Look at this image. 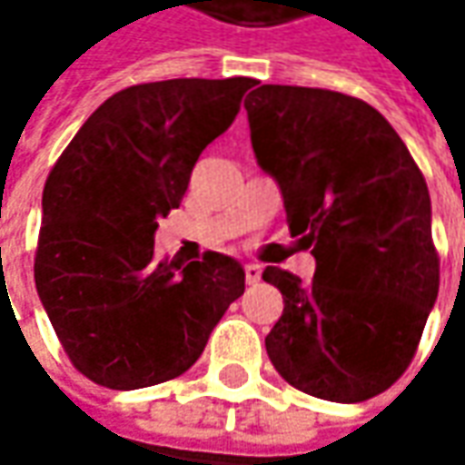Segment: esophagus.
Returning <instances> with one entry per match:
<instances>
[{"label":"esophagus","mask_w":465,"mask_h":465,"mask_svg":"<svg viewBox=\"0 0 465 465\" xmlns=\"http://www.w3.org/2000/svg\"><path fill=\"white\" fill-rule=\"evenodd\" d=\"M245 282H248V284H256V282H261L259 263H245Z\"/></svg>","instance_id":"obj_1"}]
</instances>
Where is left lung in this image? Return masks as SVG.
<instances>
[{
	"label": "left lung",
	"mask_w": 465,
	"mask_h": 465,
	"mask_svg": "<svg viewBox=\"0 0 465 465\" xmlns=\"http://www.w3.org/2000/svg\"><path fill=\"white\" fill-rule=\"evenodd\" d=\"M251 144L277 178L290 232L315 256L308 284L266 266L284 297L266 336L287 383L367 401L411 365L438 300L430 191L401 136L365 100L261 84L245 98Z\"/></svg>",
	"instance_id": "1"
}]
</instances>
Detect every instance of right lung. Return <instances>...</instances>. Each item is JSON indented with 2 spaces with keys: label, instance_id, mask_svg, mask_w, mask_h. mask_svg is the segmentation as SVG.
Segmentation results:
<instances>
[{
  "label": "right lung",
  "instance_id": "obj_1",
  "mask_svg": "<svg viewBox=\"0 0 465 465\" xmlns=\"http://www.w3.org/2000/svg\"><path fill=\"white\" fill-rule=\"evenodd\" d=\"M251 77L132 84L82 124L44 186L35 290L69 362L134 391L183 375L245 290L241 263L154 259L157 220L241 111Z\"/></svg>",
  "mask_w": 465,
  "mask_h": 465
}]
</instances>
